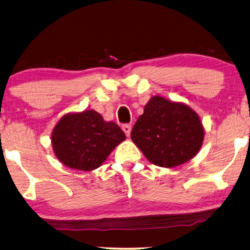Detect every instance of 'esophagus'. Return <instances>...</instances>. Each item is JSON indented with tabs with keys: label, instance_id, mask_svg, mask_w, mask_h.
<instances>
[{
	"label": "esophagus",
	"instance_id": "34e87169",
	"mask_svg": "<svg viewBox=\"0 0 250 250\" xmlns=\"http://www.w3.org/2000/svg\"><path fill=\"white\" fill-rule=\"evenodd\" d=\"M122 128L126 134V136H129V134H131V131H132V126L128 125V124H125V125H123Z\"/></svg>",
	"mask_w": 250,
	"mask_h": 250
}]
</instances>
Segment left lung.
<instances>
[{"instance_id": "obj_1", "label": "left lung", "mask_w": 250, "mask_h": 250, "mask_svg": "<svg viewBox=\"0 0 250 250\" xmlns=\"http://www.w3.org/2000/svg\"><path fill=\"white\" fill-rule=\"evenodd\" d=\"M199 116L183 102L155 95L133 126L131 139L153 165L172 168L189 162L203 146Z\"/></svg>"}]
</instances>
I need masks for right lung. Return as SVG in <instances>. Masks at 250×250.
<instances>
[{
	"mask_svg": "<svg viewBox=\"0 0 250 250\" xmlns=\"http://www.w3.org/2000/svg\"><path fill=\"white\" fill-rule=\"evenodd\" d=\"M125 139L116 123L105 122L93 109L63 115L51 134L54 156L59 162L85 172L100 167Z\"/></svg>",
	"mask_w": 250,
	"mask_h": 250,
	"instance_id": "add662e5",
	"label": "right lung"
}]
</instances>
